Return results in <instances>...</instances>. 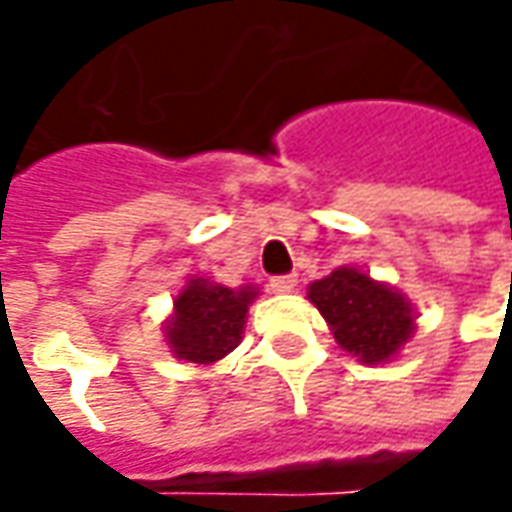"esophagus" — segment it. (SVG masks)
Returning a JSON list of instances; mask_svg holds the SVG:
<instances>
[{
	"label": "esophagus",
	"mask_w": 512,
	"mask_h": 512,
	"mask_svg": "<svg viewBox=\"0 0 512 512\" xmlns=\"http://www.w3.org/2000/svg\"><path fill=\"white\" fill-rule=\"evenodd\" d=\"M299 287V279L290 273V276H276V279H270V290L273 293H293Z\"/></svg>",
	"instance_id": "obj_1"
}]
</instances>
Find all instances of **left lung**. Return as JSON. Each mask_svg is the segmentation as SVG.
<instances>
[{"label":"left lung","instance_id":"1","mask_svg":"<svg viewBox=\"0 0 512 512\" xmlns=\"http://www.w3.org/2000/svg\"><path fill=\"white\" fill-rule=\"evenodd\" d=\"M307 299L319 307L339 347L362 364L393 362L416 330L413 302L359 267L342 265L316 279L307 285Z\"/></svg>","mask_w":512,"mask_h":512}]
</instances>
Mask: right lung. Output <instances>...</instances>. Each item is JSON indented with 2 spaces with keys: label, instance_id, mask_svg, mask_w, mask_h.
Wrapping results in <instances>:
<instances>
[{
  "label": "right lung",
  "instance_id": "1",
  "mask_svg": "<svg viewBox=\"0 0 512 512\" xmlns=\"http://www.w3.org/2000/svg\"><path fill=\"white\" fill-rule=\"evenodd\" d=\"M256 296V285L227 287L207 276H190L162 325L173 359L196 367L222 362L242 342L247 307Z\"/></svg>",
  "mask_w": 512,
  "mask_h": 512
}]
</instances>
